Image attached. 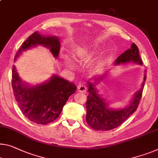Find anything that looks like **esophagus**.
Masks as SVG:
<instances>
[{"label": "esophagus", "mask_w": 158, "mask_h": 158, "mask_svg": "<svg viewBox=\"0 0 158 158\" xmlns=\"http://www.w3.org/2000/svg\"><path fill=\"white\" fill-rule=\"evenodd\" d=\"M77 90H78L80 93H85L87 90L86 86L83 84H80L79 85L77 86Z\"/></svg>", "instance_id": "esophagus-1"}]
</instances>
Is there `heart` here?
Returning <instances> with one entry per match:
<instances>
[{"label": "heart", "mask_w": 158, "mask_h": 158, "mask_svg": "<svg viewBox=\"0 0 158 158\" xmlns=\"http://www.w3.org/2000/svg\"><path fill=\"white\" fill-rule=\"evenodd\" d=\"M98 45H99L98 42H94L91 43L90 44H88L87 46H83V47H78L76 49V57L78 59H81V60L85 59V58L88 56L89 52H90L93 48H96L98 47ZM63 59H64L65 62L66 63V64H68L69 66L73 68V69L76 66L74 60H73L72 58L70 57L69 55H66V54L64 55V56H63Z\"/></svg>", "instance_id": "obj_1"}]
</instances>
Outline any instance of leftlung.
Masks as SVG:
<instances>
[{"mask_svg": "<svg viewBox=\"0 0 158 158\" xmlns=\"http://www.w3.org/2000/svg\"><path fill=\"white\" fill-rule=\"evenodd\" d=\"M130 62L143 65L139 50L134 43L132 44L131 48L125 51L116 59L114 65L125 64ZM104 76L105 73L103 76H94L91 78L92 81L89 80L87 82V91L89 94L86 102V121L89 127L97 131H110L118 127L135 112L142 96L144 83L146 80V71H145L143 81L139 90L133 94L128 105L118 110L110 108L106 99L103 98V95L99 94L97 85L102 81Z\"/></svg>", "mask_w": 158, "mask_h": 158, "instance_id": "8db88e82", "label": "left lung"}]
</instances>
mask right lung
Masks as SVG:
<instances>
[{
  "label": "right lung",
  "instance_id": "right-lung-1",
  "mask_svg": "<svg viewBox=\"0 0 158 158\" xmlns=\"http://www.w3.org/2000/svg\"><path fill=\"white\" fill-rule=\"evenodd\" d=\"M38 45L48 48L55 59L59 56V38L41 35L35 31L19 48L15 61L24 52ZM12 85L15 98L23 114L32 122L43 125L59 117L69 98L77 89L74 83L55 74L42 83L30 85L22 81L15 65L12 71Z\"/></svg>",
  "mask_w": 158,
  "mask_h": 158
}]
</instances>
